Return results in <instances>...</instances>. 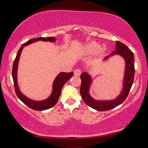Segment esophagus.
I'll return each mask as SVG.
<instances>
[{
  "instance_id": "obj_1",
  "label": "esophagus",
  "mask_w": 148,
  "mask_h": 148,
  "mask_svg": "<svg viewBox=\"0 0 148 148\" xmlns=\"http://www.w3.org/2000/svg\"><path fill=\"white\" fill-rule=\"evenodd\" d=\"M81 74H82V71H80L79 69L75 70L74 72V76H79L80 75H81Z\"/></svg>"
}]
</instances>
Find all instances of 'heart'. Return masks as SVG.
Masks as SVG:
<instances>
[{"mask_svg":"<svg viewBox=\"0 0 148 148\" xmlns=\"http://www.w3.org/2000/svg\"><path fill=\"white\" fill-rule=\"evenodd\" d=\"M84 52L86 54L88 55H92L95 53H97L99 56H102L105 54L106 51V46H102L100 47V45L95 42L94 41L90 42L89 43L86 44L84 46Z\"/></svg>","mask_w":148,"mask_h":148,"instance_id":"heart-1","label":"heart"}]
</instances>
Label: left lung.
<instances>
[{
  "mask_svg": "<svg viewBox=\"0 0 148 148\" xmlns=\"http://www.w3.org/2000/svg\"><path fill=\"white\" fill-rule=\"evenodd\" d=\"M115 55H119L121 56L125 61L123 88L117 98L110 100V101H98V100L92 98L91 95H89L90 86L92 84L91 76L87 72H83L80 76V78L82 79L80 95L82 99L87 106L98 111H107L122 104L127 99L133 84L134 77V58L133 53L124 44L117 41L116 51L112 52L110 56H106L104 58V60H107L110 57L114 56Z\"/></svg>",
  "mask_w": 148,
  "mask_h": 148,
  "instance_id": "obj_1",
  "label": "left lung"
}]
</instances>
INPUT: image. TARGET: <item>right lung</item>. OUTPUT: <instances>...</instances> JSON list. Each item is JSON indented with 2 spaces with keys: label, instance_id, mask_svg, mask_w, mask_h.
Returning a JSON list of instances; mask_svg holds the SVG:
<instances>
[{
  "label": "right lung",
  "instance_id": "obj_1",
  "mask_svg": "<svg viewBox=\"0 0 148 148\" xmlns=\"http://www.w3.org/2000/svg\"><path fill=\"white\" fill-rule=\"evenodd\" d=\"M39 40L53 42L55 41H56V39L55 37H47V38L39 37V38L29 40V41H27L25 43L22 44L21 47H20L18 51H17L16 57L14 61L13 67H12V77H13L14 80L15 91H16V93L17 97H18L25 104H26L27 106L29 107L30 108L34 110H37V111H42V110L51 108L54 106L56 104L59 100L60 95H61L62 87H63L64 85L66 84V82L68 81L70 78H71L72 76H73V72H69V73H66V72H60V73L57 75L56 78L53 81V86H52L53 87V90H52L51 94L47 99L43 100V101H36L29 99L26 96H25L19 90L18 84H17V68H18L19 57L20 56H21V51L24 47L28 46V45L31 44V43H33V42Z\"/></svg>",
  "mask_w": 148,
  "mask_h": 148
}]
</instances>
